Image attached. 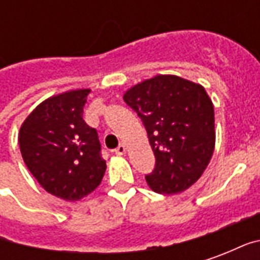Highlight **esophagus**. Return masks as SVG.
Returning <instances> with one entry per match:
<instances>
[{"label":"esophagus","mask_w":260,"mask_h":260,"mask_svg":"<svg viewBox=\"0 0 260 260\" xmlns=\"http://www.w3.org/2000/svg\"><path fill=\"white\" fill-rule=\"evenodd\" d=\"M125 153H126V147H125L124 143H121V145L115 149V154H117V156H124Z\"/></svg>","instance_id":"esophagus-1"}]
</instances>
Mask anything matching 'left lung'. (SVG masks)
<instances>
[{
    "label": "left lung",
    "instance_id": "1",
    "mask_svg": "<svg viewBox=\"0 0 260 260\" xmlns=\"http://www.w3.org/2000/svg\"><path fill=\"white\" fill-rule=\"evenodd\" d=\"M124 102L145 124L156 157L146 175L157 193L174 195L201 178L214 152L212 99L205 87L177 75H156L129 87Z\"/></svg>",
    "mask_w": 260,
    "mask_h": 260
}]
</instances>
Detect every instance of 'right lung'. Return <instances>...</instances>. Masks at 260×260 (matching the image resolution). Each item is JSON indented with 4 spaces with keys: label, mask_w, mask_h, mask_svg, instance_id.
Segmentation results:
<instances>
[{
    "label": "right lung",
    "mask_w": 260,
    "mask_h": 260,
    "mask_svg": "<svg viewBox=\"0 0 260 260\" xmlns=\"http://www.w3.org/2000/svg\"><path fill=\"white\" fill-rule=\"evenodd\" d=\"M90 89H72L48 97L22 122L18 135L26 167L44 191L76 202L100 185L106 161L97 131L83 121Z\"/></svg>",
    "instance_id": "right-lung-1"
}]
</instances>
